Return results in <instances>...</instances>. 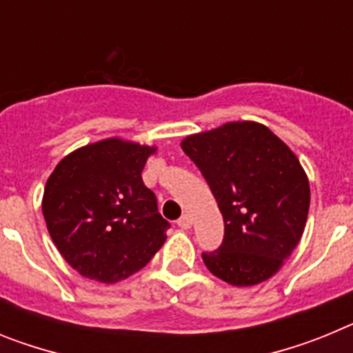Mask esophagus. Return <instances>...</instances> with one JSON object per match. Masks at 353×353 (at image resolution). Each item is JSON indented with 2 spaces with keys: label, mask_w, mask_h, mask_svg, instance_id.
Masks as SVG:
<instances>
[{
  "label": "esophagus",
  "mask_w": 353,
  "mask_h": 353,
  "mask_svg": "<svg viewBox=\"0 0 353 353\" xmlns=\"http://www.w3.org/2000/svg\"><path fill=\"white\" fill-rule=\"evenodd\" d=\"M176 224H179V228H182V230H189V228L192 226V219H191V215L183 214L182 217H180V219L176 221Z\"/></svg>",
  "instance_id": "1"
}]
</instances>
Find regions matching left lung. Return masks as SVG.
Returning a JSON list of instances; mask_svg holds the SVG:
<instances>
[{
  "label": "left lung",
  "mask_w": 353,
  "mask_h": 353,
  "mask_svg": "<svg viewBox=\"0 0 353 353\" xmlns=\"http://www.w3.org/2000/svg\"><path fill=\"white\" fill-rule=\"evenodd\" d=\"M207 179L224 219L207 269L232 286H254L283 267L301 242L310 212V180L285 141L263 123L226 121L182 139Z\"/></svg>",
  "instance_id": "8db88e82"
}]
</instances>
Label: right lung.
Returning a JSON list of instances; mask_svg holds the SVG:
<instances>
[{
  "label": "right lung",
  "mask_w": 353,
  "mask_h": 353,
  "mask_svg": "<svg viewBox=\"0 0 353 353\" xmlns=\"http://www.w3.org/2000/svg\"><path fill=\"white\" fill-rule=\"evenodd\" d=\"M155 145L105 138L65 155L42 196L48 232L72 269L114 285L141 270L166 242L170 223L141 173Z\"/></svg>",
  "instance_id": "obj_1"
}]
</instances>
